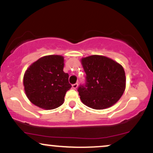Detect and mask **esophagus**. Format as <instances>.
I'll return each mask as SVG.
<instances>
[{
	"instance_id": "esophagus-1",
	"label": "esophagus",
	"mask_w": 153,
	"mask_h": 153,
	"mask_svg": "<svg viewBox=\"0 0 153 153\" xmlns=\"http://www.w3.org/2000/svg\"><path fill=\"white\" fill-rule=\"evenodd\" d=\"M72 86H73V88L76 89L78 86V83H74V84H73V85H72Z\"/></svg>"
}]
</instances>
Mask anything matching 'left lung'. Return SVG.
Masks as SVG:
<instances>
[{"mask_svg":"<svg viewBox=\"0 0 153 153\" xmlns=\"http://www.w3.org/2000/svg\"><path fill=\"white\" fill-rule=\"evenodd\" d=\"M86 76L85 84L78 91L80 100L94 109H104L113 106L125 90L124 68L113 59L101 55H92L81 59Z\"/></svg>","mask_w":153,"mask_h":153,"instance_id":"obj_1","label":"left lung"}]
</instances>
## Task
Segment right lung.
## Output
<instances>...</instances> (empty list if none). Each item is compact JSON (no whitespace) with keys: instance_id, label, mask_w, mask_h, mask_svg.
<instances>
[{"instance_id":"1","label":"right lung","mask_w":153,"mask_h":153,"mask_svg":"<svg viewBox=\"0 0 153 153\" xmlns=\"http://www.w3.org/2000/svg\"><path fill=\"white\" fill-rule=\"evenodd\" d=\"M64 57L48 55L31 64L24 76V90L31 103L44 109H54L64 103L72 87L69 75L63 71Z\"/></svg>"}]
</instances>
